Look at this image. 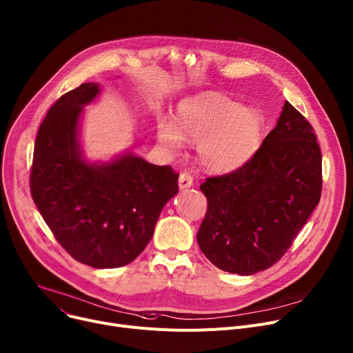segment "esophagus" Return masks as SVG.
<instances>
[{
    "mask_svg": "<svg viewBox=\"0 0 353 353\" xmlns=\"http://www.w3.org/2000/svg\"><path fill=\"white\" fill-rule=\"evenodd\" d=\"M193 185V177L189 173H181L179 177V187L180 190L189 189V187Z\"/></svg>",
    "mask_w": 353,
    "mask_h": 353,
    "instance_id": "1",
    "label": "esophagus"
}]
</instances>
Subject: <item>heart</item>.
<instances>
[{
    "label": "heart",
    "mask_w": 353,
    "mask_h": 353,
    "mask_svg": "<svg viewBox=\"0 0 353 353\" xmlns=\"http://www.w3.org/2000/svg\"><path fill=\"white\" fill-rule=\"evenodd\" d=\"M177 126L169 119L157 123L159 142L172 152L184 145V136L199 140L197 152L204 168L232 172L250 160L260 146L263 117L252 108H241L217 93H204L181 101Z\"/></svg>",
    "instance_id": "obj_1"
}]
</instances>
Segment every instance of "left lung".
Returning <instances> with one entry per match:
<instances>
[{
  "label": "left lung",
  "instance_id": "1",
  "mask_svg": "<svg viewBox=\"0 0 353 353\" xmlns=\"http://www.w3.org/2000/svg\"><path fill=\"white\" fill-rule=\"evenodd\" d=\"M197 232L217 268L252 275L272 267L292 245L322 192V154L311 123L285 101L276 126L243 166L208 177Z\"/></svg>",
  "mask_w": 353,
  "mask_h": 353
}]
</instances>
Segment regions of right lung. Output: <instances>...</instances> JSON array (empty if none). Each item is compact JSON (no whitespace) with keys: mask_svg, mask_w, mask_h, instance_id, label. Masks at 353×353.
<instances>
[{"mask_svg":"<svg viewBox=\"0 0 353 353\" xmlns=\"http://www.w3.org/2000/svg\"><path fill=\"white\" fill-rule=\"evenodd\" d=\"M99 92L95 82L82 83L51 106L37 134L30 187L70 256L93 268H117L152 240L161 208L179 192V174L130 152L106 163L83 159L81 114Z\"/></svg>","mask_w":353,"mask_h":353,"instance_id":"right-lung-1","label":"right lung"}]
</instances>
